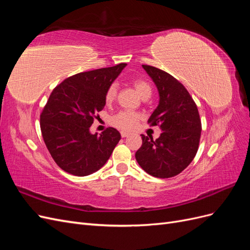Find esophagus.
I'll use <instances>...</instances> for the list:
<instances>
[{
    "label": "esophagus",
    "mask_w": 250,
    "mask_h": 250,
    "mask_svg": "<svg viewBox=\"0 0 250 250\" xmlns=\"http://www.w3.org/2000/svg\"><path fill=\"white\" fill-rule=\"evenodd\" d=\"M128 135H129V133H128V132L121 131V137H122V138H126V137H128Z\"/></svg>",
    "instance_id": "1"
}]
</instances>
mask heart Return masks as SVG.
I'll return each instance as SVG.
<instances>
[{
  "instance_id": "obj_1",
  "label": "heart",
  "mask_w": 250,
  "mask_h": 250,
  "mask_svg": "<svg viewBox=\"0 0 250 250\" xmlns=\"http://www.w3.org/2000/svg\"><path fill=\"white\" fill-rule=\"evenodd\" d=\"M132 84L143 99H147L152 94V88H151L149 82H147L145 79L135 78L132 80ZM116 97L117 85L110 84L107 87L106 92H105V101H106V103H111L116 100ZM141 118V115L138 112L120 111L111 118L110 123L115 127L119 128V129L132 130L138 125Z\"/></svg>"
}]
</instances>
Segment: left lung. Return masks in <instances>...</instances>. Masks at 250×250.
I'll list each match as a JSON object with an SVG mask.
<instances>
[{
    "label": "left lung",
    "instance_id": "obj_1",
    "mask_svg": "<svg viewBox=\"0 0 250 250\" xmlns=\"http://www.w3.org/2000/svg\"><path fill=\"white\" fill-rule=\"evenodd\" d=\"M160 94V104L148 120L162 129L155 141L142 134L143 144L135 153L141 168L157 178L176 176L192 163L197 153L201 120L190 93L172 75L143 64Z\"/></svg>",
    "mask_w": 250,
    "mask_h": 250
}]
</instances>
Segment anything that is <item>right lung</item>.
Wrapping results in <instances>:
<instances>
[{
	"instance_id": "right-lung-1",
	"label": "right lung",
	"mask_w": 250,
	"mask_h": 250,
	"mask_svg": "<svg viewBox=\"0 0 250 250\" xmlns=\"http://www.w3.org/2000/svg\"><path fill=\"white\" fill-rule=\"evenodd\" d=\"M126 65L78 73L52 90L41 113V130L52 158L63 171L86 176L110 157L120 132L108 127L101 134H93L89 127L105 106L107 87Z\"/></svg>"
}]
</instances>
